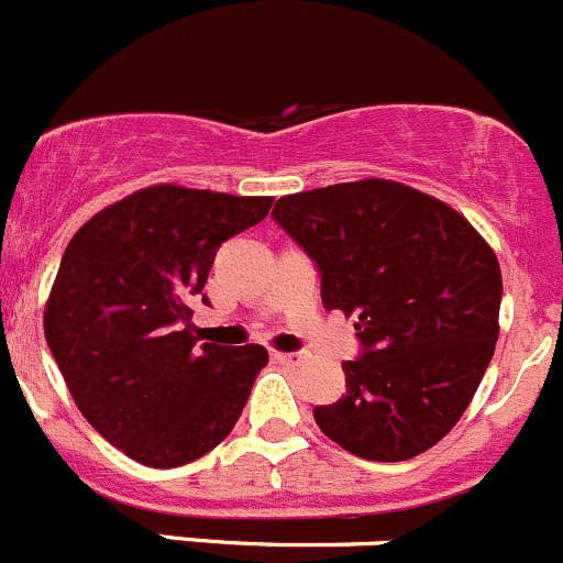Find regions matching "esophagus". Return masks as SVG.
<instances>
[{
    "instance_id": "1",
    "label": "esophagus",
    "mask_w": 563,
    "mask_h": 563,
    "mask_svg": "<svg viewBox=\"0 0 563 563\" xmlns=\"http://www.w3.org/2000/svg\"><path fill=\"white\" fill-rule=\"evenodd\" d=\"M275 360L286 365H302L305 363V354L302 352H275Z\"/></svg>"
}]
</instances>
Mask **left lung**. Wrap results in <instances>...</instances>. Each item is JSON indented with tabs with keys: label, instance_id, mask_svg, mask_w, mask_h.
Instances as JSON below:
<instances>
[{
	"label": "left lung",
	"instance_id": "8db88e82",
	"mask_svg": "<svg viewBox=\"0 0 563 563\" xmlns=\"http://www.w3.org/2000/svg\"><path fill=\"white\" fill-rule=\"evenodd\" d=\"M321 272L327 310L357 316L346 396L316 407L349 454L401 462L456 427L495 354L504 280L456 209L385 178L286 195L272 211Z\"/></svg>",
	"mask_w": 563,
	"mask_h": 563
}]
</instances>
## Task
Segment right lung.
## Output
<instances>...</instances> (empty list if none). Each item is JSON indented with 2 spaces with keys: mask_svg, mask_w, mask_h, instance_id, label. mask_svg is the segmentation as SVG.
Instances as JSON below:
<instances>
[{
  "mask_svg": "<svg viewBox=\"0 0 563 563\" xmlns=\"http://www.w3.org/2000/svg\"><path fill=\"white\" fill-rule=\"evenodd\" d=\"M272 198L154 184L92 214L65 247L43 332L87 423L148 467H181L231 434L269 352L195 346L192 297L225 239Z\"/></svg>",
  "mask_w": 563,
  "mask_h": 563,
  "instance_id": "1",
  "label": "right lung"
}]
</instances>
